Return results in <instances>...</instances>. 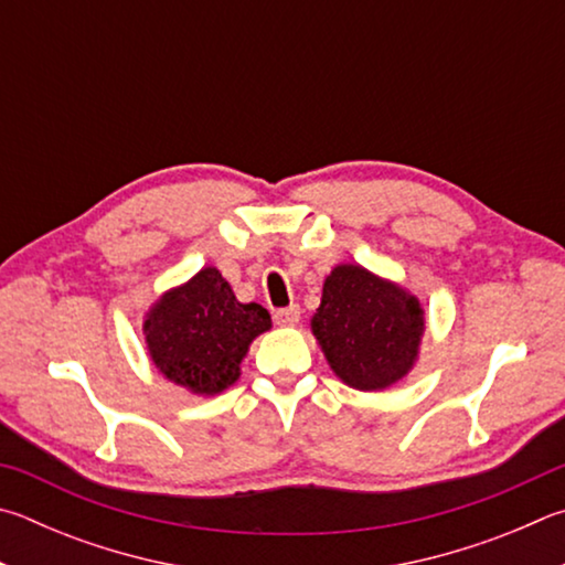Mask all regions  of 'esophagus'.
I'll list each match as a JSON object with an SVG mask.
<instances>
[{"instance_id":"obj_1","label":"esophagus","mask_w":565,"mask_h":565,"mask_svg":"<svg viewBox=\"0 0 565 565\" xmlns=\"http://www.w3.org/2000/svg\"><path fill=\"white\" fill-rule=\"evenodd\" d=\"M299 318H301V309H299V306H296V303L286 306V309L274 311V321L279 323V326H284V328L296 326V323H299Z\"/></svg>"}]
</instances>
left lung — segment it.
<instances>
[{"label": "left lung", "mask_w": 565, "mask_h": 565, "mask_svg": "<svg viewBox=\"0 0 565 565\" xmlns=\"http://www.w3.org/2000/svg\"><path fill=\"white\" fill-rule=\"evenodd\" d=\"M311 333L348 387L377 393L407 377L419 358L425 309L403 286L361 264L326 276Z\"/></svg>", "instance_id": "obj_1"}]
</instances>
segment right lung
I'll return each instance as SVG.
<instances>
[{"label": "right lung", "mask_w": 565, "mask_h": 565, "mask_svg": "<svg viewBox=\"0 0 565 565\" xmlns=\"http://www.w3.org/2000/svg\"><path fill=\"white\" fill-rule=\"evenodd\" d=\"M269 328V311L237 301L214 266L162 294L142 323L152 365L194 395H220L237 383L252 341Z\"/></svg>", "instance_id": "add662e5"}]
</instances>
